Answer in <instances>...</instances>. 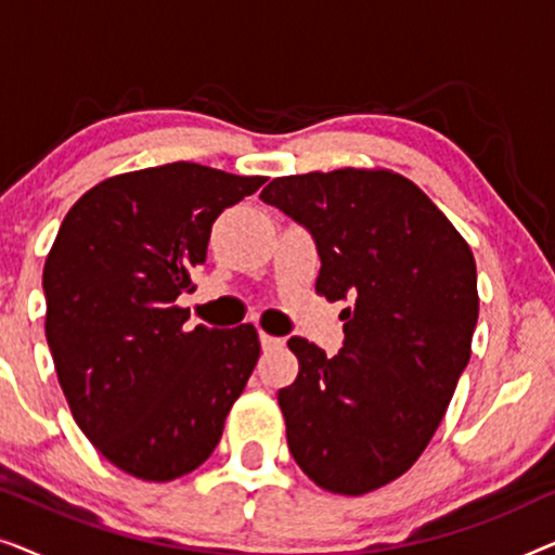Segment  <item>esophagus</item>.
Here are the masks:
<instances>
[{
  "label": "esophagus",
  "instance_id": "34e87169",
  "mask_svg": "<svg viewBox=\"0 0 555 555\" xmlns=\"http://www.w3.org/2000/svg\"><path fill=\"white\" fill-rule=\"evenodd\" d=\"M260 346L264 348V351H268V348H278V346H283V338H275V336H270V333L260 331Z\"/></svg>",
  "mask_w": 555,
  "mask_h": 555
}]
</instances>
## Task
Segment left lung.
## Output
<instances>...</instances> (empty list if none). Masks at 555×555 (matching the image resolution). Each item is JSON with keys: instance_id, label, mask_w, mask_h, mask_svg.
<instances>
[{"instance_id": "obj_1", "label": "left lung", "mask_w": 555, "mask_h": 555, "mask_svg": "<svg viewBox=\"0 0 555 555\" xmlns=\"http://www.w3.org/2000/svg\"><path fill=\"white\" fill-rule=\"evenodd\" d=\"M260 199L306 227L315 291L346 300L344 348L293 336L300 371L278 391L287 447L315 485L363 495L420 460L469 361L477 270L467 242L412 181L338 169L272 179Z\"/></svg>"}]
</instances>
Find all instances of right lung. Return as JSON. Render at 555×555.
I'll return each instance as SVG.
<instances>
[{"label":"right lung","mask_w":555,"mask_h":555,"mask_svg":"<svg viewBox=\"0 0 555 555\" xmlns=\"http://www.w3.org/2000/svg\"><path fill=\"white\" fill-rule=\"evenodd\" d=\"M264 177L177 162L105 179L60 224L42 272L44 336L67 404L105 460L149 482L215 452L245 389L255 325L189 331L211 224Z\"/></svg>","instance_id":"right-lung-1"}]
</instances>
